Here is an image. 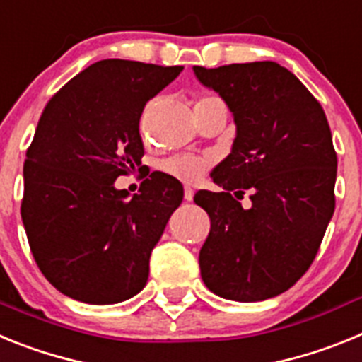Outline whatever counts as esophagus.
I'll return each instance as SVG.
<instances>
[{
    "label": "esophagus",
    "instance_id": "esophagus-1",
    "mask_svg": "<svg viewBox=\"0 0 362 362\" xmlns=\"http://www.w3.org/2000/svg\"><path fill=\"white\" fill-rule=\"evenodd\" d=\"M194 199V190L190 187H185V201Z\"/></svg>",
    "mask_w": 362,
    "mask_h": 362
}]
</instances>
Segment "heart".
Returning a JSON list of instances; mask_svg holds the SVG:
<instances>
[{
  "label": "heart",
  "instance_id": "b5f03b06",
  "mask_svg": "<svg viewBox=\"0 0 362 362\" xmlns=\"http://www.w3.org/2000/svg\"><path fill=\"white\" fill-rule=\"evenodd\" d=\"M212 103H223V101L219 98H216V95H201L196 101V108ZM161 168L165 174L172 175L177 181L194 183V181H197L203 175L204 168H206V161L196 158V156H177V158L166 159L161 165Z\"/></svg>",
  "mask_w": 362,
  "mask_h": 362
}]
</instances>
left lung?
Masks as SVG:
<instances>
[{
  "label": "left lung",
  "mask_w": 362,
  "mask_h": 362,
  "mask_svg": "<svg viewBox=\"0 0 362 362\" xmlns=\"http://www.w3.org/2000/svg\"><path fill=\"white\" fill-rule=\"evenodd\" d=\"M235 123L232 152L210 174L223 190H199L210 216L199 252L216 296L255 303L286 292L317 254L335 209V156L325 110L290 70L274 62L194 66ZM251 194L252 206L238 199Z\"/></svg>",
  "instance_id": "obj_1"
}]
</instances>
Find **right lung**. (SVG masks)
I'll use <instances>...</instances> for the list:
<instances>
[{"instance_id": "1", "label": "right lung", "mask_w": 362, "mask_h": 362, "mask_svg": "<svg viewBox=\"0 0 362 362\" xmlns=\"http://www.w3.org/2000/svg\"><path fill=\"white\" fill-rule=\"evenodd\" d=\"M181 70L103 59L41 114L23 166L21 219L41 274L72 299L116 305L145 288L150 254L183 187L153 172L130 196L114 181L141 166L143 108Z\"/></svg>"}]
</instances>
